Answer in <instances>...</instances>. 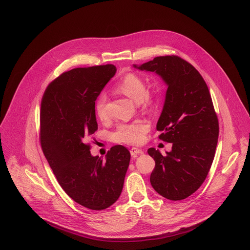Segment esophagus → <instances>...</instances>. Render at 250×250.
<instances>
[{"mask_svg": "<svg viewBox=\"0 0 250 250\" xmlns=\"http://www.w3.org/2000/svg\"><path fill=\"white\" fill-rule=\"evenodd\" d=\"M130 152H131V155H132L133 157H137L138 155L143 154V151L142 149H139V148H136V147H133V148L130 150Z\"/></svg>", "mask_w": 250, "mask_h": 250, "instance_id": "obj_1", "label": "esophagus"}]
</instances>
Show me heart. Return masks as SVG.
Instances as JSON below:
<instances>
[{
    "label": "heart",
    "instance_id": "obj_1",
    "mask_svg": "<svg viewBox=\"0 0 250 250\" xmlns=\"http://www.w3.org/2000/svg\"><path fill=\"white\" fill-rule=\"evenodd\" d=\"M116 90L136 103L143 105L146 109L154 105L155 97L146 92V85L143 80L136 74H127L116 85ZM107 95L101 93L95 102V112L101 120H106L108 116ZM149 131V124L144 120H136L131 123L120 124L113 133L112 139L115 143L137 145L143 143L145 134Z\"/></svg>",
    "mask_w": 250,
    "mask_h": 250
}]
</instances>
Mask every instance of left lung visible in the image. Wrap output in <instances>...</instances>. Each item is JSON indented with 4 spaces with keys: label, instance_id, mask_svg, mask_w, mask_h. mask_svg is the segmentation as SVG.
I'll return each mask as SVG.
<instances>
[{
    "label": "left lung",
    "instance_id": "obj_1",
    "mask_svg": "<svg viewBox=\"0 0 250 250\" xmlns=\"http://www.w3.org/2000/svg\"><path fill=\"white\" fill-rule=\"evenodd\" d=\"M135 68L155 72L167 85L157 130L161 140L172 143L163 156L149 148L156 165L153 188L169 200H182L195 192L207 177L218 139V120L208 86L190 63L177 56L157 57Z\"/></svg>",
    "mask_w": 250,
    "mask_h": 250
}]
</instances>
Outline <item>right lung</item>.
Segmentation results:
<instances>
[{
    "label": "right lung",
    "mask_w": 250,
    "mask_h": 250,
    "mask_svg": "<svg viewBox=\"0 0 250 250\" xmlns=\"http://www.w3.org/2000/svg\"><path fill=\"white\" fill-rule=\"evenodd\" d=\"M115 72L113 64L64 72L41 101L40 143L56 178L75 202L96 211L120 196L131 159L122 145L111 147L105 160L94 157L85 143L98 129L95 101Z\"/></svg>",
    "instance_id": "obj_1"
}]
</instances>
